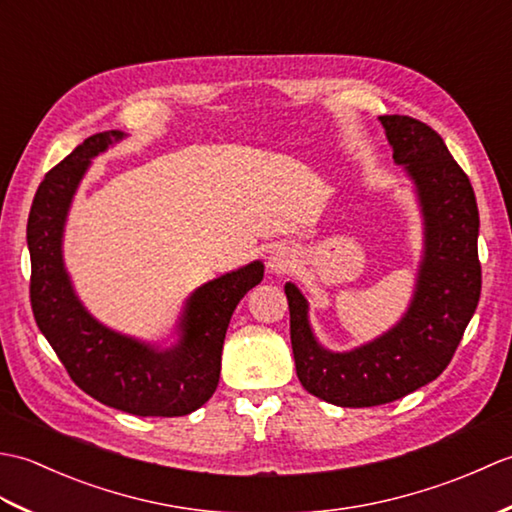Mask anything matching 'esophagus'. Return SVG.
Here are the masks:
<instances>
[{
	"label": "esophagus",
	"instance_id": "esophagus-1",
	"mask_svg": "<svg viewBox=\"0 0 512 512\" xmlns=\"http://www.w3.org/2000/svg\"><path fill=\"white\" fill-rule=\"evenodd\" d=\"M295 264V253H292V248L286 244H279L273 250H270V257H268V268L270 273H286V270L292 268Z\"/></svg>",
	"mask_w": 512,
	"mask_h": 512
}]
</instances>
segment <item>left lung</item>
Instances as JSON below:
<instances>
[{"label": "left lung", "mask_w": 512, "mask_h": 512, "mask_svg": "<svg viewBox=\"0 0 512 512\" xmlns=\"http://www.w3.org/2000/svg\"><path fill=\"white\" fill-rule=\"evenodd\" d=\"M407 173L422 217V257L409 308L396 325L347 352L321 345L306 295L288 281L290 341L301 385L336 407H376L436 380L458 350L480 301V213L466 173L444 140L409 116H378Z\"/></svg>", "instance_id": "obj_1"}]
</instances>
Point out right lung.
Here are the masks:
<instances>
[{"label":"right lung","mask_w":512,"mask_h":512,"mask_svg":"<svg viewBox=\"0 0 512 512\" xmlns=\"http://www.w3.org/2000/svg\"><path fill=\"white\" fill-rule=\"evenodd\" d=\"M123 138L118 129L85 138L39 184L26 231L32 312L41 334L85 394L143 418L187 416L220 383L228 323L237 303L264 279V264L255 259L195 288L184 301L176 341L167 347L116 332L92 317L65 270L63 233L92 158Z\"/></svg>","instance_id":"obj_1"}]
</instances>
